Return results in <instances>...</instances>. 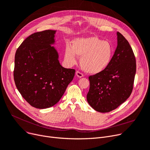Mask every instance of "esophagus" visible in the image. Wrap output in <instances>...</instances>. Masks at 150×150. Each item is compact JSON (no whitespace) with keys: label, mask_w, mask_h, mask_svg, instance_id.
I'll return each mask as SVG.
<instances>
[{"label":"esophagus","mask_w":150,"mask_h":150,"mask_svg":"<svg viewBox=\"0 0 150 150\" xmlns=\"http://www.w3.org/2000/svg\"><path fill=\"white\" fill-rule=\"evenodd\" d=\"M76 75L78 78H81V77L84 76V75L82 73H81L80 72H79V71H76Z\"/></svg>","instance_id":"esophagus-1"}]
</instances>
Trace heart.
I'll list each match as a JSON object with an SVG mask.
<instances>
[{
	"label": "heart",
	"instance_id": "heart-1",
	"mask_svg": "<svg viewBox=\"0 0 150 150\" xmlns=\"http://www.w3.org/2000/svg\"><path fill=\"white\" fill-rule=\"evenodd\" d=\"M112 53V47L108 41L91 36L75 39L72 47L67 44L64 50V59L68 64L74 65L76 62V55L81 57L82 69L89 74H96L108 67Z\"/></svg>",
	"mask_w": 150,
	"mask_h": 150
}]
</instances>
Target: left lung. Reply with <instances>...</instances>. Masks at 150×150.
I'll return each instance as SVG.
<instances>
[{"instance_id": "1", "label": "left lung", "mask_w": 150, "mask_h": 150, "mask_svg": "<svg viewBox=\"0 0 150 150\" xmlns=\"http://www.w3.org/2000/svg\"><path fill=\"white\" fill-rule=\"evenodd\" d=\"M117 46L108 67L89 76L87 101L100 112H109L127 100L132 91L136 72L134 54L128 41L117 33Z\"/></svg>"}]
</instances>
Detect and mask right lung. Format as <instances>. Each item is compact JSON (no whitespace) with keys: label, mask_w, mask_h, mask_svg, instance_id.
Returning a JSON list of instances; mask_svg holds the SVG:
<instances>
[{"label":"right lung","mask_w":150,"mask_h":150,"mask_svg":"<svg viewBox=\"0 0 150 150\" xmlns=\"http://www.w3.org/2000/svg\"><path fill=\"white\" fill-rule=\"evenodd\" d=\"M55 30L27 37L15 54L14 80L22 97L33 107L45 109L59 101L75 70L63 67L54 44Z\"/></svg>","instance_id":"right-lung-1"}]
</instances>
